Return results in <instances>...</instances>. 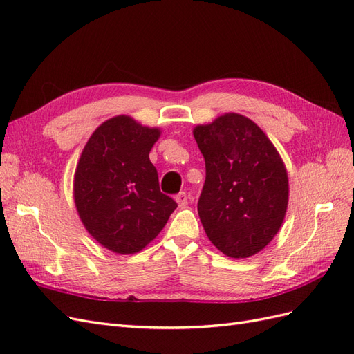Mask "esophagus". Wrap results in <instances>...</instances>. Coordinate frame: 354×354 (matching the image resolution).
<instances>
[{
  "instance_id": "34e87169",
  "label": "esophagus",
  "mask_w": 354,
  "mask_h": 354,
  "mask_svg": "<svg viewBox=\"0 0 354 354\" xmlns=\"http://www.w3.org/2000/svg\"><path fill=\"white\" fill-rule=\"evenodd\" d=\"M176 201L178 203V207H186L187 205V195L185 192H180V194L176 195Z\"/></svg>"
}]
</instances>
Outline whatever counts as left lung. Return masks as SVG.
Segmentation results:
<instances>
[{
	"label": "left lung",
	"mask_w": 354,
	"mask_h": 354,
	"mask_svg": "<svg viewBox=\"0 0 354 354\" xmlns=\"http://www.w3.org/2000/svg\"><path fill=\"white\" fill-rule=\"evenodd\" d=\"M205 159L198 214L209 241L232 259L260 252L279 232L288 207L282 158L261 128L239 113L198 125Z\"/></svg>",
	"instance_id": "8db88e82"
}]
</instances>
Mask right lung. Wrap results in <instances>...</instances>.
I'll return each mask as SVG.
<instances>
[{
    "instance_id": "obj_1",
    "label": "right lung",
    "mask_w": 354,
    "mask_h": 354,
    "mask_svg": "<svg viewBox=\"0 0 354 354\" xmlns=\"http://www.w3.org/2000/svg\"><path fill=\"white\" fill-rule=\"evenodd\" d=\"M160 131L133 118H111L85 145L73 178L80 218L116 254L142 251L164 229L177 202L159 190L149 152Z\"/></svg>"
}]
</instances>
